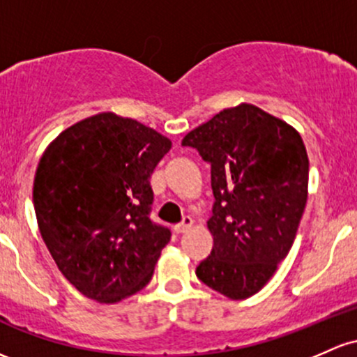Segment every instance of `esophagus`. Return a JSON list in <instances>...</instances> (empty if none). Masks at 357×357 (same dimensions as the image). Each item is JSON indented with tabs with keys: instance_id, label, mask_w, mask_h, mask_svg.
I'll return each mask as SVG.
<instances>
[{
	"instance_id": "34e87169",
	"label": "esophagus",
	"mask_w": 357,
	"mask_h": 357,
	"mask_svg": "<svg viewBox=\"0 0 357 357\" xmlns=\"http://www.w3.org/2000/svg\"><path fill=\"white\" fill-rule=\"evenodd\" d=\"M191 225H193V218H191V217H185V218H183L181 223H178V225H174V232H176V234L186 232V230L190 229Z\"/></svg>"
}]
</instances>
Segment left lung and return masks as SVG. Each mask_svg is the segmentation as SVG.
<instances>
[{"mask_svg": "<svg viewBox=\"0 0 357 357\" xmlns=\"http://www.w3.org/2000/svg\"><path fill=\"white\" fill-rule=\"evenodd\" d=\"M211 167L213 249L197 268L206 287L244 300L288 256L308 193V155L298 132L242 103L185 135Z\"/></svg>", "mask_w": 357, "mask_h": 357, "instance_id": "8db88e82", "label": "left lung"}]
</instances>
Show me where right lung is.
I'll return each mask as SVG.
<instances>
[{
    "instance_id": "1",
    "label": "right lung",
    "mask_w": 357,
    "mask_h": 357,
    "mask_svg": "<svg viewBox=\"0 0 357 357\" xmlns=\"http://www.w3.org/2000/svg\"><path fill=\"white\" fill-rule=\"evenodd\" d=\"M171 140L115 113L69 127L47 147L33 181L38 229L66 280L115 303L154 274L171 230L151 220V178Z\"/></svg>"
}]
</instances>
